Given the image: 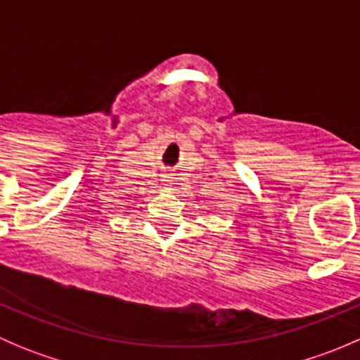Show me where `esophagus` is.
Masks as SVG:
<instances>
[{
	"label": "esophagus",
	"mask_w": 360,
	"mask_h": 360,
	"mask_svg": "<svg viewBox=\"0 0 360 360\" xmlns=\"http://www.w3.org/2000/svg\"><path fill=\"white\" fill-rule=\"evenodd\" d=\"M170 184H172V183H167V186H170Z\"/></svg>",
	"instance_id": "obj_1"
}]
</instances>
